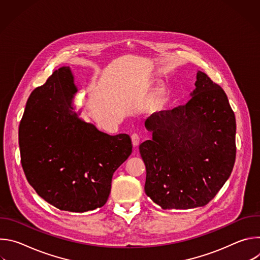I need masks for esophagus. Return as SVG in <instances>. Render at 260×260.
Returning a JSON list of instances; mask_svg holds the SVG:
<instances>
[{"mask_svg":"<svg viewBox=\"0 0 260 260\" xmlns=\"http://www.w3.org/2000/svg\"><path fill=\"white\" fill-rule=\"evenodd\" d=\"M132 142H133V145L135 147H137L140 144V136L138 134H133L132 135Z\"/></svg>","mask_w":260,"mask_h":260,"instance_id":"1","label":"esophagus"}]
</instances>
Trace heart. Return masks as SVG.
<instances>
[{"mask_svg":"<svg viewBox=\"0 0 260 260\" xmlns=\"http://www.w3.org/2000/svg\"><path fill=\"white\" fill-rule=\"evenodd\" d=\"M161 95V92H159V94H158V98Z\"/></svg>","mask_w":260,"mask_h":260,"instance_id":"obj_1","label":"heart"}]
</instances>
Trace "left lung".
Returning <instances> with one entry per match:
<instances>
[{"label": "left lung", "instance_id": "obj_1", "mask_svg": "<svg viewBox=\"0 0 260 260\" xmlns=\"http://www.w3.org/2000/svg\"><path fill=\"white\" fill-rule=\"evenodd\" d=\"M194 85L186 104L146 120L152 139L139 146L145 192L165 210L207 205L236 160V118L224 90L201 71Z\"/></svg>", "mask_w": 260, "mask_h": 260}]
</instances>
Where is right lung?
<instances>
[{"label":"right lung","mask_w":260,"mask_h":260,"mask_svg":"<svg viewBox=\"0 0 260 260\" xmlns=\"http://www.w3.org/2000/svg\"><path fill=\"white\" fill-rule=\"evenodd\" d=\"M70 67L55 70L29 95L19 124L21 166L30 186L55 208L83 213L103 207L114 172L132 153L126 134L110 136L79 117Z\"/></svg>","instance_id":"obj_1"}]
</instances>
